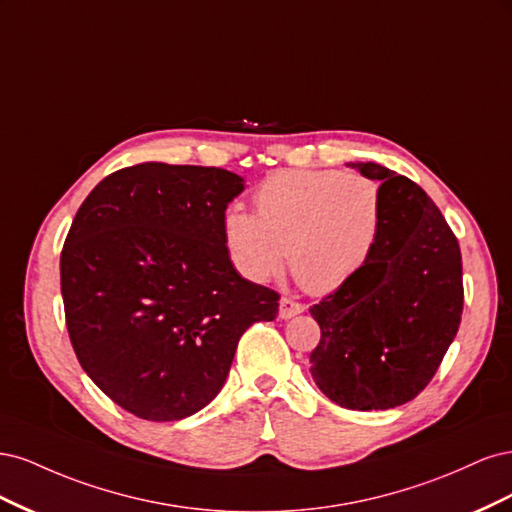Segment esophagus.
I'll list each match as a JSON object with an SVG mask.
<instances>
[{
	"mask_svg": "<svg viewBox=\"0 0 512 512\" xmlns=\"http://www.w3.org/2000/svg\"><path fill=\"white\" fill-rule=\"evenodd\" d=\"M301 312H305V305L303 303H299V301H294V299H290V297H282V301H280V316L286 320V318H292V316H297V314H301Z\"/></svg>",
	"mask_w": 512,
	"mask_h": 512,
	"instance_id": "obj_1",
	"label": "esophagus"
}]
</instances>
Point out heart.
Segmentation results:
<instances>
[{
	"label": "heart",
	"instance_id": "obj_1",
	"mask_svg": "<svg viewBox=\"0 0 512 512\" xmlns=\"http://www.w3.org/2000/svg\"><path fill=\"white\" fill-rule=\"evenodd\" d=\"M254 213L230 207L222 220L226 250L252 282L292 275L314 294H329L359 275L384 226L380 183L361 173L277 170L252 194Z\"/></svg>",
	"mask_w": 512,
	"mask_h": 512
}]
</instances>
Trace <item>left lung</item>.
<instances>
[{
	"label": "left lung",
	"instance_id": "obj_1",
	"mask_svg": "<svg viewBox=\"0 0 512 512\" xmlns=\"http://www.w3.org/2000/svg\"><path fill=\"white\" fill-rule=\"evenodd\" d=\"M348 166L382 181V237L354 280L309 307L322 333L309 371L337 406L389 410L425 389L457 335L461 250L421 185L374 162Z\"/></svg>",
	"mask_w": 512,
	"mask_h": 512
}]
</instances>
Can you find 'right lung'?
Here are the masks:
<instances>
[{
    "label": "right lung",
    "instance_id": "obj_1",
    "mask_svg": "<svg viewBox=\"0 0 512 512\" xmlns=\"http://www.w3.org/2000/svg\"><path fill=\"white\" fill-rule=\"evenodd\" d=\"M243 179L147 162L102 179L61 250L72 348L117 406L179 421L220 393L241 335L280 294L232 267L222 220Z\"/></svg>",
    "mask_w": 512,
    "mask_h": 512
}]
</instances>
